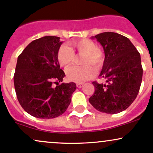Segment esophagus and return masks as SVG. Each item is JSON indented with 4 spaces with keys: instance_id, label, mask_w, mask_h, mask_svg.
<instances>
[{
    "instance_id": "34e87169",
    "label": "esophagus",
    "mask_w": 153,
    "mask_h": 153,
    "mask_svg": "<svg viewBox=\"0 0 153 153\" xmlns=\"http://www.w3.org/2000/svg\"><path fill=\"white\" fill-rule=\"evenodd\" d=\"M83 84H82V83H78V84H76V87H78V88H81V87H83Z\"/></svg>"
}]
</instances>
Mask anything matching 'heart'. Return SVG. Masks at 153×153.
Instances as JSON below:
<instances>
[{
	"instance_id": "obj_1",
	"label": "heart",
	"mask_w": 153,
	"mask_h": 153,
	"mask_svg": "<svg viewBox=\"0 0 153 153\" xmlns=\"http://www.w3.org/2000/svg\"><path fill=\"white\" fill-rule=\"evenodd\" d=\"M70 48L63 45L60 48L57 53V59L60 66L63 68L74 62L75 56L74 51L84 56L82 59V66H72L66 71V76L69 80L76 83H82L90 80L95 76L96 71L102 67L104 61V55L102 51L98 48L95 42L89 39H82L69 42Z\"/></svg>"
}]
</instances>
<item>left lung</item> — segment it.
<instances>
[{"mask_svg": "<svg viewBox=\"0 0 153 153\" xmlns=\"http://www.w3.org/2000/svg\"><path fill=\"white\" fill-rule=\"evenodd\" d=\"M93 37L104 50L100 77L106 83L92 82L95 90L89 102L100 112L118 114L129 107L140 91L143 73L140 54L131 41L120 34L106 32Z\"/></svg>", "mask_w": 153, "mask_h": 153, "instance_id": "1", "label": "left lung"}]
</instances>
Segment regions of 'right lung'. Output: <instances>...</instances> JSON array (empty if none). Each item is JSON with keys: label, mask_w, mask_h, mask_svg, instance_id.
Masks as SVG:
<instances>
[{"label": "right lung", "mask_w": 153, "mask_h": 153, "mask_svg": "<svg viewBox=\"0 0 153 153\" xmlns=\"http://www.w3.org/2000/svg\"><path fill=\"white\" fill-rule=\"evenodd\" d=\"M62 42L58 37L45 36L30 42L17 59L13 76L17 99L34 117L62 115L76 88L74 82L59 84L66 76L57 59Z\"/></svg>", "instance_id": "1"}]
</instances>
